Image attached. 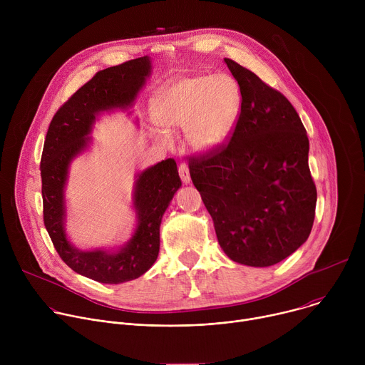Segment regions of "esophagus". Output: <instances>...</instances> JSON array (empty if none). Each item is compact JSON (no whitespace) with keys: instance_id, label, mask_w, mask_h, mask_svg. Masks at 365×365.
I'll return each mask as SVG.
<instances>
[{"instance_id":"34e87169","label":"esophagus","mask_w":365,"mask_h":365,"mask_svg":"<svg viewBox=\"0 0 365 365\" xmlns=\"http://www.w3.org/2000/svg\"><path fill=\"white\" fill-rule=\"evenodd\" d=\"M179 176L182 179V182L185 185H189L190 183V175H189V168L186 165H180L179 166Z\"/></svg>"}]
</instances>
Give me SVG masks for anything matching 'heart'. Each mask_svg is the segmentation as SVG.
I'll return each mask as SVG.
<instances>
[{
  "label": "heart",
  "instance_id": "heart-1",
  "mask_svg": "<svg viewBox=\"0 0 365 365\" xmlns=\"http://www.w3.org/2000/svg\"><path fill=\"white\" fill-rule=\"evenodd\" d=\"M240 88L225 75H196L162 89L153 102L154 123L165 133L158 140L168 144L166 134L186 133L196 153H211L225 144L240 114Z\"/></svg>",
  "mask_w": 365,
  "mask_h": 365
}]
</instances>
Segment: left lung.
Wrapping results in <instances>:
<instances>
[{
    "label": "left lung",
    "instance_id": "obj_1",
    "mask_svg": "<svg viewBox=\"0 0 365 365\" xmlns=\"http://www.w3.org/2000/svg\"><path fill=\"white\" fill-rule=\"evenodd\" d=\"M241 92V113L230 143L189 172L235 263L269 267L293 254L315 220L306 130L289 99L255 73L224 59Z\"/></svg>",
    "mask_w": 365,
    "mask_h": 365
}]
</instances>
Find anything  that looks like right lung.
<instances>
[{
  "instance_id": "add662e5",
  "label": "right lung",
  "mask_w": 365,
  "mask_h": 365,
  "mask_svg": "<svg viewBox=\"0 0 365 365\" xmlns=\"http://www.w3.org/2000/svg\"><path fill=\"white\" fill-rule=\"evenodd\" d=\"M151 75L148 56L98 72L79 88L51 120L41 154L44 227L63 262L78 274L99 283L118 284L143 276L159 255L160 224L182 186L173 159L135 175L133 210L135 228L117 250L75 247L66 232L65 187L71 163L89 148L92 127L102 113L128 110Z\"/></svg>"
}]
</instances>
